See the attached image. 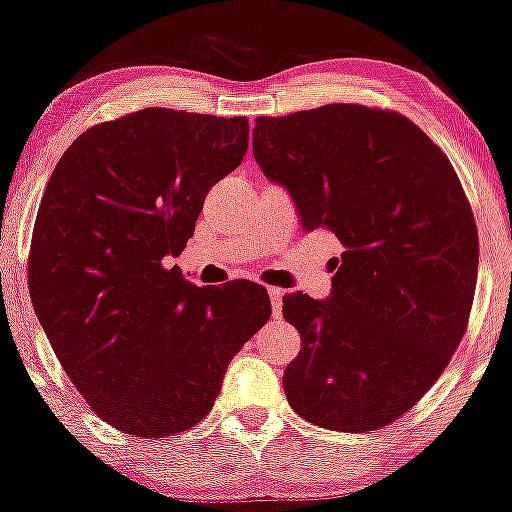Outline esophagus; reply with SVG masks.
Listing matches in <instances>:
<instances>
[{
	"instance_id": "34e87169",
	"label": "esophagus",
	"mask_w": 512,
	"mask_h": 512,
	"mask_svg": "<svg viewBox=\"0 0 512 512\" xmlns=\"http://www.w3.org/2000/svg\"><path fill=\"white\" fill-rule=\"evenodd\" d=\"M267 293H269V301H272V313H274V317H279L281 315V298H284V291L281 289H267Z\"/></svg>"
}]
</instances>
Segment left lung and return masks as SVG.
<instances>
[{
	"label": "left lung",
	"instance_id": "8db88e82",
	"mask_svg": "<svg viewBox=\"0 0 512 512\" xmlns=\"http://www.w3.org/2000/svg\"><path fill=\"white\" fill-rule=\"evenodd\" d=\"M252 154L305 233L344 245L330 298L284 296L301 332L286 399L334 431L392 424L440 378L472 310L477 226L455 170L407 117L346 103L257 117Z\"/></svg>",
	"mask_w": 512,
	"mask_h": 512
}]
</instances>
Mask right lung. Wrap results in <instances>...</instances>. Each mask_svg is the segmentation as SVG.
Segmentation results:
<instances>
[{"instance_id": "right-lung-1", "label": "right lung", "mask_w": 512, "mask_h": 512, "mask_svg": "<svg viewBox=\"0 0 512 512\" xmlns=\"http://www.w3.org/2000/svg\"><path fill=\"white\" fill-rule=\"evenodd\" d=\"M248 117L146 108L86 129L35 219V315L88 407L129 436L192 428L231 358L272 315L267 289L182 279L204 197L248 151Z\"/></svg>"}]
</instances>
